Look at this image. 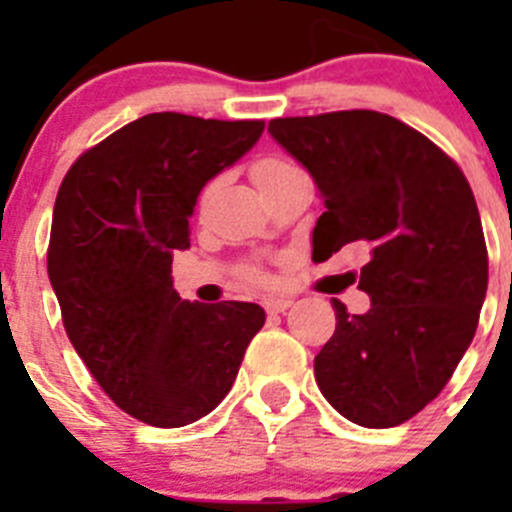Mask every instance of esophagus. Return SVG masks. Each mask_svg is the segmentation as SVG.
Wrapping results in <instances>:
<instances>
[{"label":"esophagus","mask_w":512,"mask_h":512,"mask_svg":"<svg viewBox=\"0 0 512 512\" xmlns=\"http://www.w3.org/2000/svg\"><path fill=\"white\" fill-rule=\"evenodd\" d=\"M266 312H287L289 307H292V300L289 297H269V300L264 302Z\"/></svg>","instance_id":"obj_1"}]
</instances>
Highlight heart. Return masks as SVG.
Masks as SVG:
<instances>
[{"label": "heart", "mask_w": 512, "mask_h": 512, "mask_svg": "<svg viewBox=\"0 0 512 512\" xmlns=\"http://www.w3.org/2000/svg\"><path fill=\"white\" fill-rule=\"evenodd\" d=\"M297 166L289 164L287 158L282 156H264L259 158V161H253L251 164V179L256 187H261V184L271 182V179H277V176L282 174H289V171H295Z\"/></svg>", "instance_id": "obj_1"}]
</instances>
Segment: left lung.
Returning <instances> with one entry per match:
<instances>
[{"mask_svg": "<svg viewBox=\"0 0 512 512\" xmlns=\"http://www.w3.org/2000/svg\"><path fill=\"white\" fill-rule=\"evenodd\" d=\"M269 135L323 197L312 259L366 248L359 289L372 307L351 315L333 300L336 333L315 356L320 392L364 428L405 423L446 387L487 295L469 182L425 135L382 112L279 117Z\"/></svg>", "mask_w": 512, "mask_h": 512, "instance_id": "1", "label": "left lung"}]
</instances>
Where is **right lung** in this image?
<instances>
[{"mask_svg": "<svg viewBox=\"0 0 512 512\" xmlns=\"http://www.w3.org/2000/svg\"><path fill=\"white\" fill-rule=\"evenodd\" d=\"M261 120L153 112L76 158L53 207L48 277L63 328L117 408L158 428L212 413L266 312L187 302L171 261L202 187L246 156Z\"/></svg>", "mask_w": 512, "mask_h": 512, "instance_id": "right-lung-1", "label": "right lung"}]
</instances>
